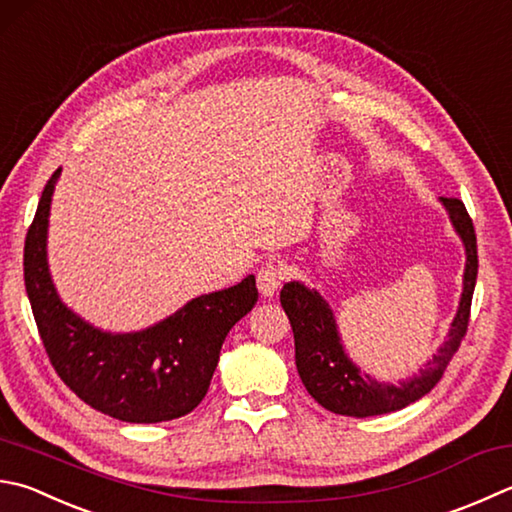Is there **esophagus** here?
I'll return each instance as SVG.
<instances>
[{
  "instance_id": "obj_1",
  "label": "esophagus",
  "mask_w": 512,
  "mask_h": 512,
  "mask_svg": "<svg viewBox=\"0 0 512 512\" xmlns=\"http://www.w3.org/2000/svg\"><path fill=\"white\" fill-rule=\"evenodd\" d=\"M256 281H258L260 294H263V296H274L276 289L281 287L283 281H285V269H283V265L267 263V265H263V267L258 269Z\"/></svg>"
}]
</instances>
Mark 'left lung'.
<instances>
[{
    "mask_svg": "<svg viewBox=\"0 0 512 512\" xmlns=\"http://www.w3.org/2000/svg\"><path fill=\"white\" fill-rule=\"evenodd\" d=\"M441 202L448 209L452 225L466 247L464 292H461L459 310L448 332V341L439 347V352L426 363L419 376H412L410 381L390 385L363 374L347 359L334 314L325 298L316 289H307L303 283L292 281L283 285L281 305L292 323L298 374H301L307 392L325 410L343 414V417L363 419L406 408L435 388L443 370L448 368L450 359L459 350L468 330L472 292L477 283V236L464 202L459 198H441Z\"/></svg>",
    "mask_w": 512,
    "mask_h": 512,
    "instance_id": "left-lung-1",
    "label": "left lung"
}]
</instances>
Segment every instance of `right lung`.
<instances>
[{
    "mask_svg": "<svg viewBox=\"0 0 512 512\" xmlns=\"http://www.w3.org/2000/svg\"><path fill=\"white\" fill-rule=\"evenodd\" d=\"M60 171L46 182L24 245L26 294L51 365L77 397L113 419L185 417L205 399L225 336L256 305V278L198 296L142 332L98 330L60 301L48 274V209Z\"/></svg>",
    "mask_w": 512,
    "mask_h": 512,
    "instance_id": "add662e5",
    "label": "right lung"
}]
</instances>
